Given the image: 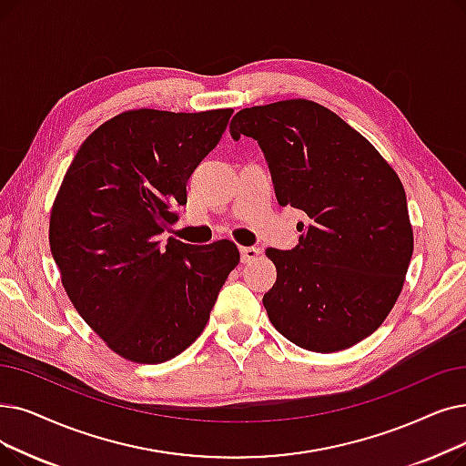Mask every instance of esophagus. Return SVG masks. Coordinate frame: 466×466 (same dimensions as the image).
Wrapping results in <instances>:
<instances>
[{"label":"esophagus","instance_id":"obj_1","mask_svg":"<svg viewBox=\"0 0 466 466\" xmlns=\"http://www.w3.org/2000/svg\"><path fill=\"white\" fill-rule=\"evenodd\" d=\"M239 255H241V262H251L260 255L258 248H239Z\"/></svg>","mask_w":466,"mask_h":466}]
</instances>
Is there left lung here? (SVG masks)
<instances>
[{
  "instance_id": "obj_1",
  "label": "left lung",
  "mask_w": 466,
  "mask_h": 466,
  "mask_svg": "<svg viewBox=\"0 0 466 466\" xmlns=\"http://www.w3.org/2000/svg\"><path fill=\"white\" fill-rule=\"evenodd\" d=\"M230 135L257 140L278 204L309 217L297 248L267 249L278 270L262 297L272 326L307 350L354 347L392 310L413 255L398 175L345 119L305 98L239 110Z\"/></svg>"
}]
</instances>
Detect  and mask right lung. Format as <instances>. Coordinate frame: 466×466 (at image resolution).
<instances>
[{
	"instance_id": "obj_1",
	"label": "right lung",
	"mask_w": 466,
	"mask_h": 466,
	"mask_svg": "<svg viewBox=\"0 0 466 466\" xmlns=\"http://www.w3.org/2000/svg\"><path fill=\"white\" fill-rule=\"evenodd\" d=\"M232 112L119 114L86 138L60 185L51 255L79 316L121 358L161 363L187 350L239 262L230 239H161Z\"/></svg>"
}]
</instances>
